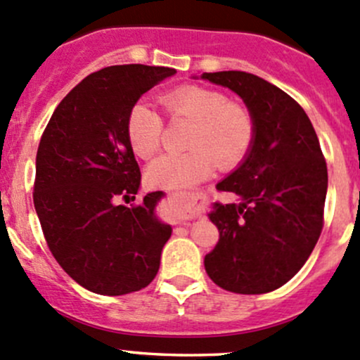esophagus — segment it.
Instances as JSON below:
<instances>
[{
    "mask_svg": "<svg viewBox=\"0 0 360 360\" xmlns=\"http://www.w3.org/2000/svg\"><path fill=\"white\" fill-rule=\"evenodd\" d=\"M169 195L174 196V198H184V201H188V205H193V207H195V205L203 203L205 198H207V196H203L201 193H191V195H189V193L171 191Z\"/></svg>",
    "mask_w": 360,
    "mask_h": 360,
    "instance_id": "obj_1",
    "label": "esophagus"
}]
</instances>
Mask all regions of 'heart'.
<instances>
[{
    "label": "heart",
    "instance_id": "heart-1",
    "mask_svg": "<svg viewBox=\"0 0 360 360\" xmlns=\"http://www.w3.org/2000/svg\"><path fill=\"white\" fill-rule=\"evenodd\" d=\"M160 104L171 120L193 121L184 153H164L147 169L152 186L186 188L208 177L215 167H234L250 153L255 141V121L250 110L229 102L219 90L184 85L165 92ZM126 135L133 152L148 159L160 148L164 120L147 102L131 105L126 120Z\"/></svg>",
    "mask_w": 360,
    "mask_h": 360
}]
</instances>
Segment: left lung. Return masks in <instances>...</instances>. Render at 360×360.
<instances>
[{
    "label": "left lung",
    "instance_id": "left-lung-1",
    "mask_svg": "<svg viewBox=\"0 0 360 360\" xmlns=\"http://www.w3.org/2000/svg\"><path fill=\"white\" fill-rule=\"evenodd\" d=\"M201 78L238 94L256 128L246 159L217 184L239 203H215L208 213L220 239L205 256V270L224 290L266 294L289 282L318 243L326 160L307 114L278 86L246 71Z\"/></svg>",
    "mask_w": 360,
    "mask_h": 360
}]
</instances>
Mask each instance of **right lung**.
<instances>
[{
  "instance_id": "obj_1",
  "label": "right lung",
  "mask_w": 360,
  "mask_h": 360,
  "mask_svg": "<svg viewBox=\"0 0 360 360\" xmlns=\"http://www.w3.org/2000/svg\"><path fill=\"white\" fill-rule=\"evenodd\" d=\"M172 75L174 68L147 65L96 71L59 102L42 133L35 212L59 266L96 294L145 289L171 238V225L155 215L164 193H148L131 203L141 174L126 120L138 98Z\"/></svg>"
}]
</instances>
